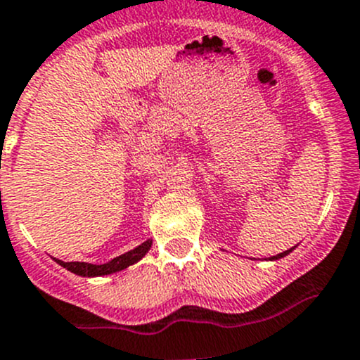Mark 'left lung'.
<instances>
[{"label":"left lung","mask_w":360,"mask_h":360,"mask_svg":"<svg viewBox=\"0 0 360 360\" xmlns=\"http://www.w3.org/2000/svg\"><path fill=\"white\" fill-rule=\"evenodd\" d=\"M293 249H295V248L288 249V251H283V252H279V255H276V256H270V258H265V259H269V262H276V259H279V258H285V256H288L290 252L293 251Z\"/></svg>","instance_id":"obj_1"}]
</instances>
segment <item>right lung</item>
Returning <instances> with one entry per match:
<instances>
[{
  "label": "right lung",
  "mask_w": 360,
  "mask_h": 360,
  "mask_svg": "<svg viewBox=\"0 0 360 360\" xmlns=\"http://www.w3.org/2000/svg\"><path fill=\"white\" fill-rule=\"evenodd\" d=\"M150 248H152V240L148 238V240L143 242L141 245L131 249V251L125 252V255L116 256V258H112L111 262L104 263V265H94V263H86V262H61V259H56V258H54V262H56L58 265L63 266V269L70 270L72 274H77V276H83V277L109 276V274L120 272V270L138 263L139 259L150 251Z\"/></svg>",
  "instance_id": "right-lung-1"
}]
</instances>
